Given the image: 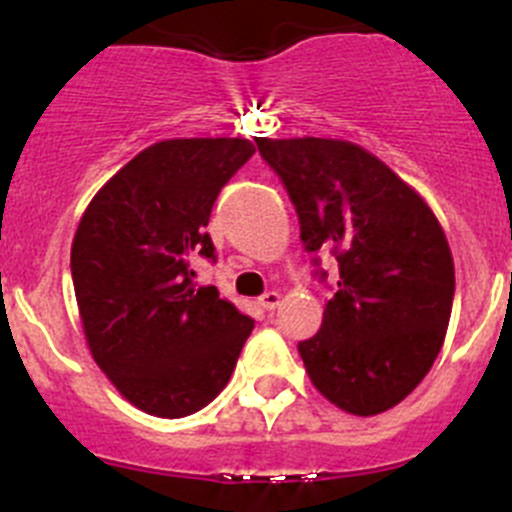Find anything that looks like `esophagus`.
I'll return each mask as SVG.
<instances>
[{
	"label": "esophagus",
	"mask_w": 512,
	"mask_h": 512,
	"mask_svg": "<svg viewBox=\"0 0 512 512\" xmlns=\"http://www.w3.org/2000/svg\"><path fill=\"white\" fill-rule=\"evenodd\" d=\"M260 305L265 307L267 312H272L275 310L277 305H280V292H275V290H270V292H265V295L260 297Z\"/></svg>",
	"instance_id": "obj_1"
}]
</instances>
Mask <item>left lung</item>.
I'll return each mask as SVG.
<instances>
[{"instance_id": "8db88e82", "label": "left lung", "mask_w": 512, "mask_h": 512, "mask_svg": "<svg viewBox=\"0 0 512 512\" xmlns=\"http://www.w3.org/2000/svg\"><path fill=\"white\" fill-rule=\"evenodd\" d=\"M255 142L295 205L315 277L327 280L320 252L340 270L320 330L297 345L312 385L362 418L395 408L448 330L455 270L443 227L413 187L352 142Z\"/></svg>"}]
</instances>
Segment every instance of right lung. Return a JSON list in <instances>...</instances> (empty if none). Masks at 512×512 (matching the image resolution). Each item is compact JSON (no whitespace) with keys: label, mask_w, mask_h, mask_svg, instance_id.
<instances>
[{"label":"right lung","mask_w":512,"mask_h":512,"mask_svg":"<svg viewBox=\"0 0 512 512\" xmlns=\"http://www.w3.org/2000/svg\"><path fill=\"white\" fill-rule=\"evenodd\" d=\"M250 140H165L89 202L72 242V282L94 362L135 408L185 418L220 395L255 320L195 282L222 187Z\"/></svg>","instance_id":"1"}]
</instances>
